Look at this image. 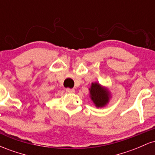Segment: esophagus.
<instances>
[{
    "label": "esophagus",
    "mask_w": 155,
    "mask_h": 155,
    "mask_svg": "<svg viewBox=\"0 0 155 155\" xmlns=\"http://www.w3.org/2000/svg\"><path fill=\"white\" fill-rule=\"evenodd\" d=\"M65 91H66L67 92H68V93H72V92H75V90H74V89L66 88V89H65Z\"/></svg>",
    "instance_id": "obj_1"
}]
</instances>
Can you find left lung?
I'll list each match as a JSON object with an SVG mask.
<instances>
[{
    "label": "left lung",
    "instance_id": "left-lung-1",
    "mask_svg": "<svg viewBox=\"0 0 155 155\" xmlns=\"http://www.w3.org/2000/svg\"><path fill=\"white\" fill-rule=\"evenodd\" d=\"M90 94L91 100L97 108L104 107L111 97L108 89L102 87L97 82L92 83L90 88Z\"/></svg>",
    "mask_w": 155,
    "mask_h": 155
}]
</instances>
